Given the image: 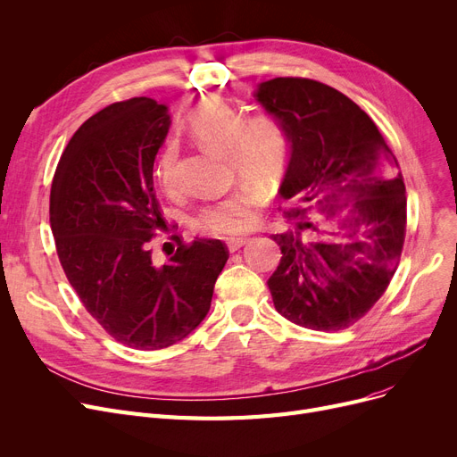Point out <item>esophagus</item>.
Here are the masks:
<instances>
[{"instance_id":"1","label":"esophagus","mask_w":457,"mask_h":457,"mask_svg":"<svg viewBox=\"0 0 457 457\" xmlns=\"http://www.w3.org/2000/svg\"><path fill=\"white\" fill-rule=\"evenodd\" d=\"M246 243H248V238H246V237L228 238V241H226V245H228V250H229V252H237L238 248H243Z\"/></svg>"}]
</instances>
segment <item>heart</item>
I'll use <instances>...</instances> for the list:
<instances>
[{
	"label": "heart",
	"instance_id": "b5f03b06",
	"mask_svg": "<svg viewBox=\"0 0 457 457\" xmlns=\"http://www.w3.org/2000/svg\"><path fill=\"white\" fill-rule=\"evenodd\" d=\"M187 122L204 148L226 155L231 172L248 183L202 209L195 226L214 237H233L250 229L255 222V207L265 196L260 189L272 190L289 161L285 129L270 114L259 112L245 118L233 105L214 98L192 109ZM178 161L176 144H166L157 161V176L168 192L178 188Z\"/></svg>",
	"mask_w": 457,
	"mask_h": 457
}]
</instances>
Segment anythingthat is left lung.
<instances>
[{
	"label": "left lung",
	"mask_w": 457,
	"mask_h": 457,
	"mask_svg": "<svg viewBox=\"0 0 457 457\" xmlns=\"http://www.w3.org/2000/svg\"><path fill=\"white\" fill-rule=\"evenodd\" d=\"M253 98L287 133L279 196L298 205L283 211L295 228L270 235L281 248L269 279L274 305L302 328L345 329L386 293L400 262L407 200L396 157L372 118L324 83L276 78Z\"/></svg>",
	"instance_id": "left-lung-1"
}]
</instances>
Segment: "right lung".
<instances>
[{
    "label": "right lung",
    "instance_id": "add662e5",
    "mask_svg": "<svg viewBox=\"0 0 457 457\" xmlns=\"http://www.w3.org/2000/svg\"><path fill=\"white\" fill-rule=\"evenodd\" d=\"M170 129L152 98L112 104L70 138L52 183L50 224L62 270L88 313L137 350L183 341L207 317L229 257L219 238L178 245L162 265L150 241L164 226L154 162Z\"/></svg>",
    "mask_w": 457,
    "mask_h": 457
}]
</instances>
